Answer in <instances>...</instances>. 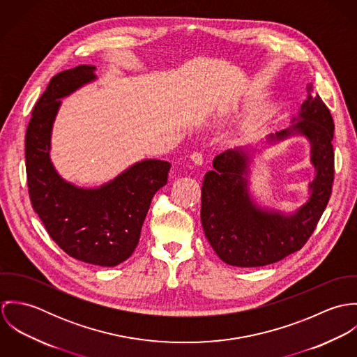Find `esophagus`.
<instances>
[{"instance_id": "34e87169", "label": "esophagus", "mask_w": 357, "mask_h": 357, "mask_svg": "<svg viewBox=\"0 0 357 357\" xmlns=\"http://www.w3.org/2000/svg\"><path fill=\"white\" fill-rule=\"evenodd\" d=\"M191 159H192V162L195 165H202L204 163V155H202V153H199V151H194V153H191Z\"/></svg>"}]
</instances>
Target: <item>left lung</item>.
I'll return each instance as SVG.
<instances>
[{"instance_id":"1","label":"left lung","mask_w":357,"mask_h":357,"mask_svg":"<svg viewBox=\"0 0 357 357\" xmlns=\"http://www.w3.org/2000/svg\"><path fill=\"white\" fill-rule=\"evenodd\" d=\"M300 122L271 136L282 140L290 135H305L312 144L316 177L310 198L293 215L258 208L248 192V156L241 149L227 150L213 160L204 174L201 221L204 235L224 262L234 266H264L303 249L330 201L334 183V121L327 105L312 85L306 86ZM296 119V118H294Z\"/></svg>"}]
</instances>
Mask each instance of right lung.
<instances>
[{"label": "right lung", "instance_id": "1", "mask_svg": "<svg viewBox=\"0 0 357 357\" xmlns=\"http://www.w3.org/2000/svg\"><path fill=\"white\" fill-rule=\"evenodd\" d=\"M81 64L56 74L34 105L26 132V173L31 206L56 245L75 259L115 266L133 255L143 222L170 163L142 160L96 190L66 183L50 159L52 123L60 99L96 78Z\"/></svg>", "mask_w": 357, "mask_h": 357}]
</instances>
